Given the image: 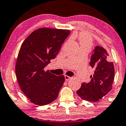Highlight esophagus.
<instances>
[{"instance_id": "esophagus-1", "label": "esophagus", "mask_w": 126, "mask_h": 126, "mask_svg": "<svg viewBox=\"0 0 126 126\" xmlns=\"http://www.w3.org/2000/svg\"><path fill=\"white\" fill-rule=\"evenodd\" d=\"M64 78H65V80H66V81H67V80H69V79H71L70 77L68 76H67V75L64 76Z\"/></svg>"}]
</instances>
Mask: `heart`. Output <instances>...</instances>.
I'll return each instance as SVG.
<instances>
[{
  "label": "heart",
  "mask_w": 126,
  "mask_h": 126,
  "mask_svg": "<svg viewBox=\"0 0 126 126\" xmlns=\"http://www.w3.org/2000/svg\"><path fill=\"white\" fill-rule=\"evenodd\" d=\"M79 40L81 46H88L90 47L93 44L92 37L87 33H81L79 36Z\"/></svg>",
  "instance_id": "obj_1"
}]
</instances>
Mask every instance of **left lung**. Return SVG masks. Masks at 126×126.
Here are the masks:
<instances>
[{
	"label": "left lung",
	"mask_w": 126,
	"mask_h": 126,
	"mask_svg": "<svg viewBox=\"0 0 126 126\" xmlns=\"http://www.w3.org/2000/svg\"><path fill=\"white\" fill-rule=\"evenodd\" d=\"M106 50L96 46L90 59V66L95 69L91 81L82 83L77 94L81 99L89 101H97L111 90L114 79L113 63L109 60Z\"/></svg>",
	"instance_id": "left-lung-1"
}]
</instances>
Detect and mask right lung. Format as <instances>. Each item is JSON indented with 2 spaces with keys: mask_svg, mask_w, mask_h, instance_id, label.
Returning a JSON list of instances; mask_svg holds the SVG:
<instances>
[{
  "mask_svg": "<svg viewBox=\"0 0 126 126\" xmlns=\"http://www.w3.org/2000/svg\"><path fill=\"white\" fill-rule=\"evenodd\" d=\"M69 34V30L40 28L22 43L15 67L16 76L23 93L32 103L45 106L58 96L64 75L57 76L44 69L56 57Z\"/></svg>",
  "mask_w": 126,
  "mask_h": 126,
  "instance_id": "obj_1",
  "label": "right lung"
}]
</instances>
